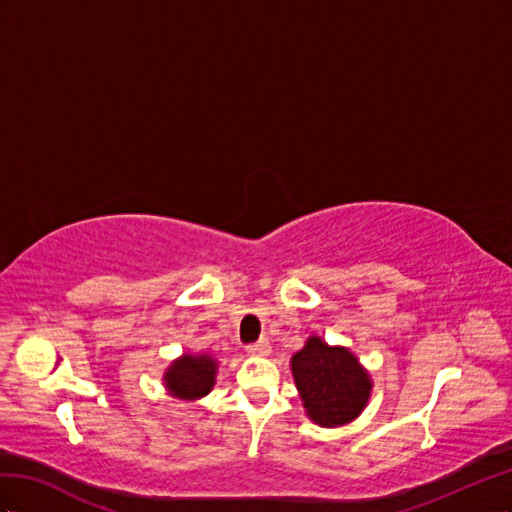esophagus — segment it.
<instances>
[{"label":"esophagus","instance_id":"1","mask_svg":"<svg viewBox=\"0 0 512 512\" xmlns=\"http://www.w3.org/2000/svg\"><path fill=\"white\" fill-rule=\"evenodd\" d=\"M246 354L253 356V358H261V356H268L270 354V343L266 339H261L253 345L246 347Z\"/></svg>","mask_w":512,"mask_h":512}]
</instances>
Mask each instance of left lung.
<instances>
[{
    "instance_id": "obj_1",
    "label": "left lung",
    "mask_w": 512,
    "mask_h": 512,
    "mask_svg": "<svg viewBox=\"0 0 512 512\" xmlns=\"http://www.w3.org/2000/svg\"><path fill=\"white\" fill-rule=\"evenodd\" d=\"M289 367L304 412L319 427L349 425L371 399L373 379L352 349L330 345L317 334L291 356Z\"/></svg>"
}]
</instances>
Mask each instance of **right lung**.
<instances>
[{
	"mask_svg": "<svg viewBox=\"0 0 512 512\" xmlns=\"http://www.w3.org/2000/svg\"><path fill=\"white\" fill-rule=\"evenodd\" d=\"M218 360L206 352H186L171 360L163 373V384L171 399L182 403H195L212 392L216 384Z\"/></svg>",
	"mask_w": 512,
	"mask_h": 512,
	"instance_id": "right-lung-1",
	"label": "right lung"
}]
</instances>
